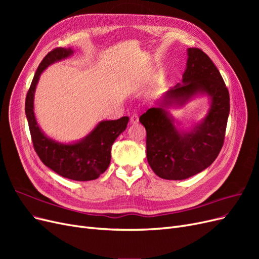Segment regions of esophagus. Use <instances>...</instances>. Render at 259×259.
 I'll use <instances>...</instances> for the list:
<instances>
[{"mask_svg": "<svg viewBox=\"0 0 259 259\" xmlns=\"http://www.w3.org/2000/svg\"><path fill=\"white\" fill-rule=\"evenodd\" d=\"M136 123H138V115L133 114L131 116V124H136Z\"/></svg>", "mask_w": 259, "mask_h": 259, "instance_id": "34e87169", "label": "esophagus"}]
</instances>
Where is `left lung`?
<instances>
[{"mask_svg": "<svg viewBox=\"0 0 259 259\" xmlns=\"http://www.w3.org/2000/svg\"><path fill=\"white\" fill-rule=\"evenodd\" d=\"M182 83L154 101L140 115L147 131V160L163 179L183 180L199 174L215 161L224 145L230 104L229 92L213 61L199 49L187 50ZM209 99L206 116L189 129H182L168 111L198 97Z\"/></svg>", "mask_w": 259, "mask_h": 259, "instance_id": "8db88e82", "label": "left lung"}]
</instances>
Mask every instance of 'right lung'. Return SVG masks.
Returning a JSON list of instances; mask_svg holds the SVG:
<instances>
[{"label": "right lung", "instance_id": "obj_1", "mask_svg": "<svg viewBox=\"0 0 259 259\" xmlns=\"http://www.w3.org/2000/svg\"><path fill=\"white\" fill-rule=\"evenodd\" d=\"M73 54L71 49L58 48L46 55L30 85L25 110L34 150L44 165L65 178L88 182L98 178L108 168L111 160V147L126 128L128 116L100 121L85 137L72 143H60L45 134L37 124L34 113L36 85L46 68L71 57Z\"/></svg>", "mask_w": 259, "mask_h": 259}]
</instances>
